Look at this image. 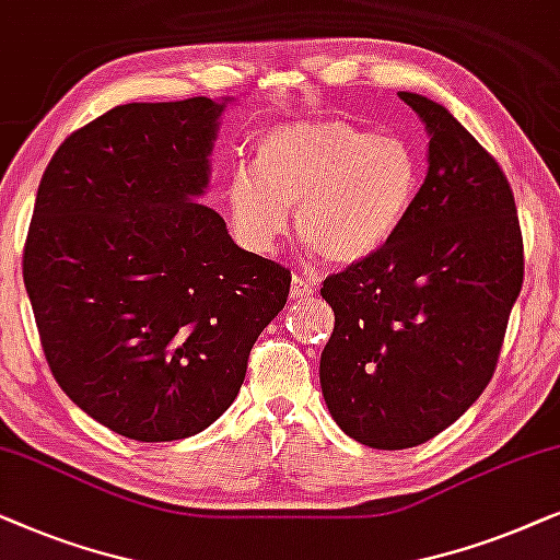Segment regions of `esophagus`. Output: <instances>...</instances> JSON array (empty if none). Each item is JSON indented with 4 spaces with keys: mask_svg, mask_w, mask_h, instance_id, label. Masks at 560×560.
Wrapping results in <instances>:
<instances>
[{
    "mask_svg": "<svg viewBox=\"0 0 560 560\" xmlns=\"http://www.w3.org/2000/svg\"><path fill=\"white\" fill-rule=\"evenodd\" d=\"M315 294V281L307 279V276L294 273L292 276V296L294 300H304V296Z\"/></svg>",
    "mask_w": 560,
    "mask_h": 560,
    "instance_id": "1",
    "label": "esophagus"
}]
</instances>
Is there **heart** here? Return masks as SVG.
Masks as SVG:
<instances>
[{"label":"heart","instance_id":"1","mask_svg":"<svg viewBox=\"0 0 560 560\" xmlns=\"http://www.w3.org/2000/svg\"><path fill=\"white\" fill-rule=\"evenodd\" d=\"M420 184V159L401 138L346 119H296L260 138L256 171H235L228 210L250 250H271L296 210L312 253L358 266L399 235Z\"/></svg>","mask_w":560,"mask_h":560}]
</instances>
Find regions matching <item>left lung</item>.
<instances>
[{
	"instance_id": "1",
	"label": "left lung",
	"mask_w": 560,
	"mask_h": 560,
	"mask_svg": "<svg viewBox=\"0 0 560 560\" xmlns=\"http://www.w3.org/2000/svg\"><path fill=\"white\" fill-rule=\"evenodd\" d=\"M424 122L428 176L399 235L327 276L335 330L319 358L332 420L378 451L420 445L487 389L523 289V233L499 163L443 104L399 92Z\"/></svg>"
}]
</instances>
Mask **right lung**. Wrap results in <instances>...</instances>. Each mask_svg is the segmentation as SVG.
I'll return each instance as SVG.
<instances>
[{
    "label": "right lung",
    "instance_id": "1",
    "mask_svg": "<svg viewBox=\"0 0 560 560\" xmlns=\"http://www.w3.org/2000/svg\"><path fill=\"white\" fill-rule=\"evenodd\" d=\"M228 102L119 104L71 132L37 186L22 276L48 366L130 441L210 428L287 304V268L197 202Z\"/></svg>",
    "mask_w": 560,
    "mask_h": 560
}]
</instances>
